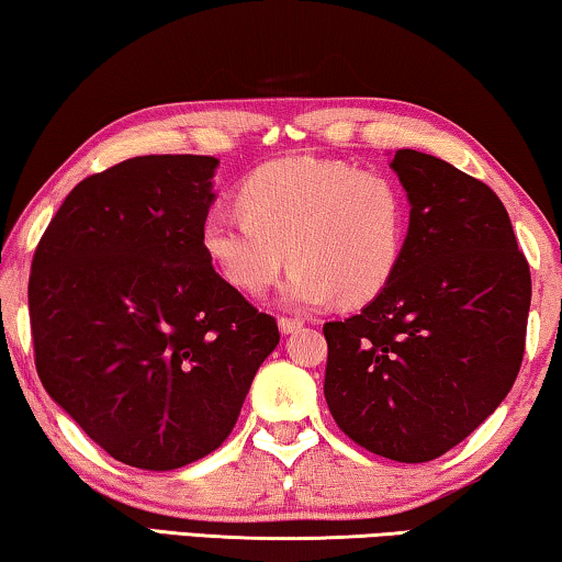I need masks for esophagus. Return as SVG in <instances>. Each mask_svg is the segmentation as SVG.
I'll use <instances>...</instances> for the list:
<instances>
[{
	"mask_svg": "<svg viewBox=\"0 0 562 562\" xmlns=\"http://www.w3.org/2000/svg\"><path fill=\"white\" fill-rule=\"evenodd\" d=\"M278 325H280L282 333H297L300 328H303L305 323L300 321V317H280Z\"/></svg>",
	"mask_w": 562,
	"mask_h": 562,
	"instance_id": "obj_1",
	"label": "esophagus"
}]
</instances>
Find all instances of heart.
Here are the masks:
<instances>
[{
	"mask_svg": "<svg viewBox=\"0 0 562 562\" xmlns=\"http://www.w3.org/2000/svg\"><path fill=\"white\" fill-rule=\"evenodd\" d=\"M239 212H212L201 249L220 278L259 295L290 255L282 303L366 305L396 274L408 232L404 189L381 171L346 161L288 156L241 181Z\"/></svg>",
	"mask_w": 562,
	"mask_h": 562,
	"instance_id": "b5f03b06",
	"label": "heart"
}]
</instances>
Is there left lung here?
<instances>
[{"label": "left lung", "instance_id": "left-lung-1", "mask_svg": "<svg viewBox=\"0 0 562 562\" xmlns=\"http://www.w3.org/2000/svg\"><path fill=\"white\" fill-rule=\"evenodd\" d=\"M408 232L389 288L325 323V401L356 443L393 462H431L505 401L520 373L530 267L487 183L401 148Z\"/></svg>", "mask_w": 562, "mask_h": 562}]
</instances>
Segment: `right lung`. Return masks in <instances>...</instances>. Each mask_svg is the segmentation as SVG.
<instances>
[{
    "label": "right lung",
    "instance_id": "obj_1",
    "mask_svg": "<svg viewBox=\"0 0 562 562\" xmlns=\"http://www.w3.org/2000/svg\"><path fill=\"white\" fill-rule=\"evenodd\" d=\"M214 156H136L75 187L42 234L30 325L42 386L113 459L169 472L229 437L272 315L201 249Z\"/></svg>",
    "mask_w": 562,
    "mask_h": 562
}]
</instances>
